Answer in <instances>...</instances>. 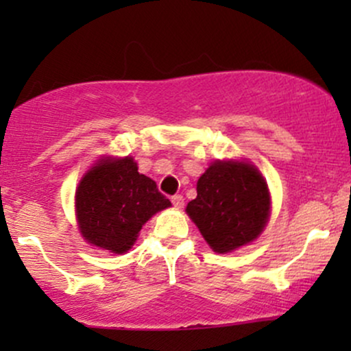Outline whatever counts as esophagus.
I'll return each instance as SVG.
<instances>
[{"instance_id":"obj_1","label":"esophagus","mask_w":351,"mask_h":351,"mask_svg":"<svg viewBox=\"0 0 351 351\" xmlns=\"http://www.w3.org/2000/svg\"><path fill=\"white\" fill-rule=\"evenodd\" d=\"M171 203H173V206H175L176 209H181L184 206V198L181 195H175L171 198Z\"/></svg>"}]
</instances>
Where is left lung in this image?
I'll return each mask as SVG.
<instances>
[{"instance_id": "1", "label": "left lung", "mask_w": 351, "mask_h": 351, "mask_svg": "<svg viewBox=\"0 0 351 351\" xmlns=\"http://www.w3.org/2000/svg\"><path fill=\"white\" fill-rule=\"evenodd\" d=\"M188 216L213 251L224 254L251 243L271 215V195L259 170L247 162H215L199 176Z\"/></svg>"}]
</instances>
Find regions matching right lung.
Instances as JSON below:
<instances>
[{
  "mask_svg": "<svg viewBox=\"0 0 351 351\" xmlns=\"http://www.w3.org/2000/svg\"><path fill=\"white\" fill-rule=\"evenodd\" d=\"M170 206L155 181L138 173L132 156L100 158L75 189L80 234L115 254L127 252L143 224Z\"/></svg>",
  "mask_w": 351,
  "mask_h": 351,
  "instance_id": "right-lung-1",
  "label": "right lung"
}]
</instances>
